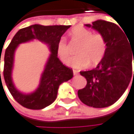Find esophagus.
I'll use <instances>...</instances> for the list:
<instances>
[{
  "instance_id": "1",
  "label": "esophagus",
  "mask_w": 134,
  "mask_h": 134,
  "mask_svg": "<svg viewBox=\"0 0 134 134\" xmlns=\"http://www.w3.org/2000/svg\"><path fill=\"white\" fill-rule=\"evenodd\" d=\"M73 73H74V75H77L79 74V71L77 70H73Z\"/></svg>"
}]
</instances>
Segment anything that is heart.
<instances>
[{
  "label": "heart",
  "mask_w": 134,
  "mask_h": 134,
  "mask_svg": "<svg viewBox=\"0 0 134 134\" xmlns=\"http://www.w3.org/2000/svg\"><path fill=\"white\" fill-rule=\"evenodd\" d=\"M71 40L80 43L75 56L68 61V65L74 68H82L91 65H96L102 61L107 51V43L100 33H92L87 28L77 26L71 32ZM56 51L61 61L65 62L70 56V48L64 39H60L57 43Z\"/></svg>",
  "instance_id": "1"
}]
</instances>
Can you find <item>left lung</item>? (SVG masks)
I'll return each mask as SVG.
<instances>
[{"label":"left lung","mask_w":134,"mask_h":134,"mask_svg":"<svg viewBox=\"0 0 134 134\" xmlns=\"http://www.w3.org/2000/svg\"><path fill=\"white\" fill-rule=\"evenodd\" d=\"M85 26L103 36L107 51L94 69L80 71L87 83L83 89L78 91V96L88 107H107L121 98L130 82L133 59L134 62V41L130 43L122 28L109 21L98 20L92 24Z\"/></svg>","instance_id":"8db88e82"}]
</instances>
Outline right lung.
I'll use <instances>...</instances> for the list:
<instances>
[{"label": "right lung", "mask_w": 134, "mask_h": 134, "mask_svg": "<svg viewBox=\"0 0 134 134\" xmlns=\"http://www.w3.org/2000/svg\"><path fill=\"white\" fill-rule=\"evenodd\" d=\"M70 27L71 25L43 26L40 24L28 26L20 29L16 33L6 48L4 57V79L8 91L14 99L22 107L31 110L45 108L56 99L59 85L72 79V69L62 63L58 58L56 51L59 40ZM33 39H37L47 44L51 54L41 75L39 87L35 92L25 94L16 89L12 81V73L14 64V55L19 44Z\"/></svg>", "instance_id": "add662e5"}]
</instances>
